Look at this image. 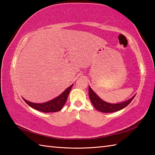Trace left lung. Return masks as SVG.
Wrapping results in <instances>:
<instances>
[{
	"mask_svg": "<svg viewBox=\"0 0 155 155\" xmlns=\"http://www.w3.org/2000/svg\"><path fill=\"white\" fill-rule=\"evenodd\" d=\"M88 94H89V98L91 101L92 104H93L94 108L97 110H99L102 113H113V112H116L118 110H120L123 109V108L126 107L128 104L130 103V102L133 101L134 98V96L130 99L128 100L123 103H118V104H111L108 103L103 101L98 97L97 95L94 93V91L91 89L90 87H88Z\"/></svg>",
	"mask_w": 155,
	"mask_h": 155,
	"instance_id": "1",
	"label": "left lung"
}]
</instances>
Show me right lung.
Segmentation results:
<instances>
[{"label": "right lung", "mask_w": 155, "mask_h": 155, "mask_svg": "<svg viewBox=\"0 0 155 155\" xmlns=\"http://www.w3.org/2000/svg\"><path fill=\"white\" fill-rule=\"evenodd\" d=\"M72 87V84L71 87H69L68 88H67V89H66L61 95H59L58 97L45 103H33L27 101L25 99V98H23V100H24L31 107L37 110L44 112V113H55V112L61 110L62 107L64 105L66 101L67 100L68 94L70 93V91Z\"/></svg>", "instance_id": "right-lung-1"}]
</instances>
